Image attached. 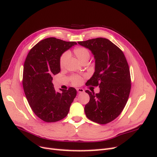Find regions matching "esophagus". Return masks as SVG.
Here are the masks:
<instances>
[{
  "label": "esophagus",
  "mask_w": 157,
  "mask_h": 157,
  "mask_svg": "<svg viewBox=\"0 0 157 157\" xmlns=\"http://www.w3.org/2000/svg\"><path fill=\"white\" fill-rule=\"evenodd\" d=\"M77 90L78 93H79V94H81V93L84 92V90L82 88H77Z\"/></svg>",
  "instance_id": "obj_1"
}]
</instances>
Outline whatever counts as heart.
Listing matches in <instances>:
<instances>
[{
	"mask_svg": "<svg viewBox=\"0 0 157 157\" xmlns=\"http://www.w3.org/2000/svg\"><path fill=\"white\" fill-rule=\"evenodd\" d=\"M73 52L75 56H77V58L80 61H82V60L86 59H89L90 58V52L87 48H84V47H82V46L77 47V48L74 49ZM69 54L67 52H65V53L61 56L60 61H59V64H60L61 67H63L65 65L66 61H67L69 58ZM71 81H72L73 84L75 85H79L81 84L82 81V78L81 77H80V76L73 75L72 76V77H71Z\"/></svg>",
	"mask_w": 157,
	"mask_h": 157,
	"instance_id": "1",
	"label": "heart"
}]
</instances>
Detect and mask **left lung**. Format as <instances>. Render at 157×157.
I'll return each instance as SVG.
<instances>
[{"instance_id":"left-lung-1","label":"left lung","mask_w":157,"mask_h":157,"mask_svg":"<svg viewBox=\"0 0 157 157\" xmlns=\"http://www.w3.org/2000/svg\"><path fill=\"white\" fill-rule=\"evenodd\" d=\"M78 43L91 51L95 59V72L86 86L99 87L98 94L86 90L90 101L85 105V114L93 122L107 124L120 115L127 103L131 89L129 66L122 51L107 39Z\"/></svg>"}]
</instances>
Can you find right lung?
Wrapping results in <instances>:
<instances>
[{
  "instance_id": "right-lung-1",
  "label": "right lung",
  "mask_w": 157,
  "mask_h": 157,
  "mask_svg": "<svg viewBox=\"0 0 157 157\" xmlns=\"http://www.w3.org/2000/svg\"><path fill=\"white\" fill-rule=\"evenodd\" d=\"M75 44V42L47 38L33 46L25 59L23 90L33 111L44 122L64 118L77 95V90L72 87L57 92L52 83V76L60 72V57Z\"/></svg>"
}]
</instances>
